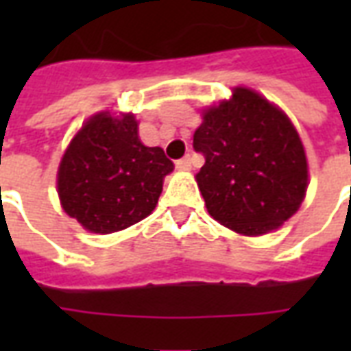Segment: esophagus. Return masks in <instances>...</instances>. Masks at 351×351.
Wrapping results in <instances>:
<instances>
[{"label":"esophagus","instance_id":"34e87169","mask_svg":"<svg viewBox=\"0 0 351 351\" xmlns=\"http://www.w3.org/2000/svg\"><path fill=\"white\" fill-rule=\"evenodd\" d=\"M176 169H178V171H190V169H191V158H190V156H184L182 160L176 161Z\"/></svg>","mask_w":351,"mask_h":351}]
</instances>
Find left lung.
Returning <instances> with one entry per match:
<instances>
[{"label":"left lung","mask_w":351,"mask_h":351,"mask_svg":"<svg viewBox=\"0 0 351 351\" xmlns=\"http://www.w3.org/2000/svg\"><path fill=\"white\" fill-rule=\"evenodd\" d=\"M205 156L197 186L208 214L241 235L278 229L301 206L308 163L301 137L278 107L250 88L203 110L193 135Z\"/></svg>","instance_id":"obj_1"}]
</instances>
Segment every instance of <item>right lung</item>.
Wrapping results in <instances>:
<instances>
[{
  "mask_svg": "<svg viewBox=\"0 0 351 351\" xmlns=\"http://www.w3.org/2000/svg\"><path fill=\"white\" fill-rule=\"evenodd\" d=\"M160 146H145L133 114L92 116L58 169L64 210L92 233H114L145 220L173 171Z\"/></svg>",
  "mask_w": 351,
  "mask_h": 351,
  "instance_id": "obj_1",
  "label": "right lung"
}]
</instances>
